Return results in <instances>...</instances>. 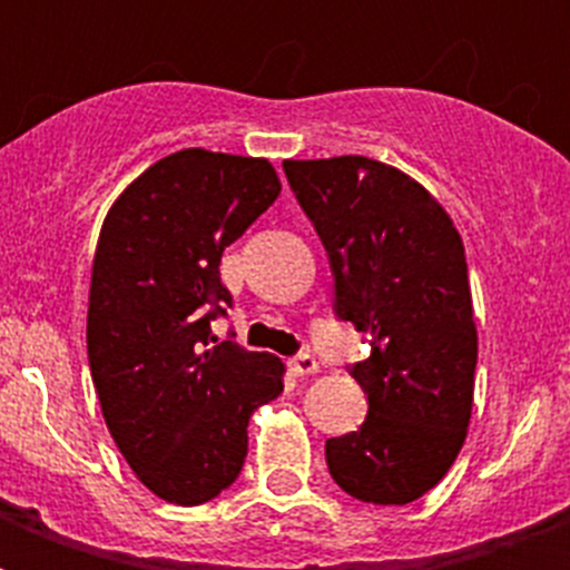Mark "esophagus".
I'll use <instances>...</instances> for the list:
<instances>
[{
	"instance_id": "1",
	"label": "esophagus",
	"mask_w": 570,
	"mask_h": 570,
	"mask_svg": "<svg viewBox=\"0 0 570 570\" xmlns=\"http://www.w3.org/2000/svg\"><path fill=\"white\" fill-rule=\"evenodd\" d=\"M286 364H289V370H293L295 375H313L316 370H320L316 357L307 355V352H302V355H293L289 361H286Z\"/></svg>"
}]
</instances>
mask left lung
<instances>
[{
	"mask_svg": "<svg viewBox=\"0 0 570 570\" xmlns=\"http://www.w3.org/2000/svg\"><path fill=\"white\" fill-rule=\"evenodd\" d=\"M334 275V316L370 337L348 366L370 411L325 441L355 500L405 505L446 476L468 434L476 322L468 259L450 215L407 174L366 156L284 163Z\"/></svg>",
	"mask_w": 570,
	"mask_h": 570,
	"instance_id": "left-lung-1",
	"label": "left lung"
}]
</instances>
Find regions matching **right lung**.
<instances>
[{
    "label": "right lung",
    "mask_w": 570,
    "mask_h": 570,
    "mask_svg": "<svg viewBox=\"0 0 570 570\" xmlns=\"http://www.w3.org/2000/svg\"><path fill=\"white\" fill-rule=\"evenodd\" d=\"M281 195L266 159L189 147L150 165L106 215L88 298V364L111 438L156 497L200 505L236 482L248 416L284 364L213 337L233 295L222 254Z\"/></svg>",
    "instance_id": "obj_1"
}]
</instances>
